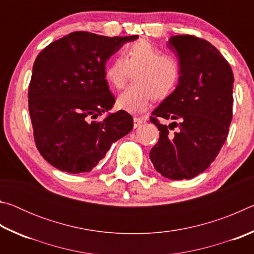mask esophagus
<instances>
[{"mask_svg": "<svg viewBox=\"0 0 254 254\" xmlns=\"http://www.w3.org/2000/svg\"><path fill=\"white\" fill-rule=\"evenodd\" d=\"M144 123V120L141 119V118H134L133 119V126H134V127H139L140 126H142V124Z\"/></svg>", "mask_w": 254, "mask_h": 254, "instance_id": "1", "label": "esophagus"}]
</instances>
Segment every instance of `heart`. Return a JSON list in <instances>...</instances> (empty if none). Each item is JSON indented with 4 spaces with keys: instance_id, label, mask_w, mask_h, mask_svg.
<instances>
[{
    "instance_id": "obj_1",
    "label": "heart",
    "mask_w": 254,
    "mask_h": 254,
    "mask_svg": "<svg viewBox=\"0 0 254 254\" xmlns=\"http://www.w3.org/2000/svg\"><path fill=\"white\" fill-rule=\"evenodd\" d=\"M134 80L118 97V107L128 113H141L154 98L169 95L182 78V64L176 56L163 51L144 39L124 47L122 57L105 67L104 76L114 88H122L130 77Z\"/></svg>"
}]
</instances>
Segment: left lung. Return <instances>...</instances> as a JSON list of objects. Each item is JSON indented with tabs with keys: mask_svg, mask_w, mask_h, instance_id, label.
<instances>
[{
	"mask_svg": "<svg viewBox=\"0 0 254 254\" xmlns=\"http://www.w3.org/2000/svg\"><path fill=\"white\" fill-rule=\"evenodd\" d=\"M168 48L177 53L183 72L175 91L150 118L160 131L150 159L163 177L191 179L208 168L225 143L233 115L234 76L220 51L200 38L171 37ZM159 118L173 123L161 125ZM175 127L178 131L171 132Z\"/></svg>",
	"mask_w": 254,
	"mask_h": 254,
	"instance_id": "obj_1",
	"label": "left lung"
}]
</instances>
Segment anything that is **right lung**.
I'll return each mask as SVG.
<instances>
[{
  "mask_svg": "<svg viewBox=\"0 0 254 254\" xmlns=\"http://www.w3.org/2000/svg\"><path fill=\"white\" fill-rule=\"evenodd\" d=\"M137 36L71 32L38 55L28 102L34 142L50 165L69 174L91 171L115 141L133 128L126 111L95 121L114 105L104 76L112 55Z\"/></svg>",
  "mask_w": 254,
  "mask_h": 254,
  "instance_id": "add662e5",
  "label": "right lung"
}]
</instances>
